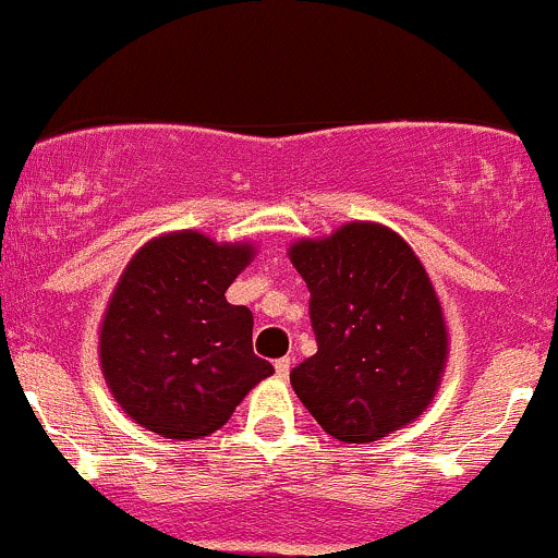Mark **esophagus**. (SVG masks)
<instances>
[{"label":"esophagus","instance_id":"34e87169","mask_svg":"<svg viewBox=\"0 0 558 558\" xmlns=\"http://www.w3.org/2000/svg\"><path fill=\"white\" fill-rule=\"evenodd\" d=\"M274 368H277L279 379H287V374H290V368H292V361L290 357H279V361L274 363Z\"/></svg>","mask_w":558,"mask_h":558}]
</instances>
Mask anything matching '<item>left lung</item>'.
Segmentation results:
<instances>
[{
  "mask_svg": "<svg viewBox=\"0 0 558 558\" xmlns=\"http://www.w3.org/2000/svg\"><path fill=\"white\" fill-rule=\"evenodd\" d=\"M287 255L312 292L317 336L290 383L323 432L366 445L423 415L442 383L448 325L412 246L385 225L350 222Z\"/></svg>",
  "mask_w": 558,
  "mask_h": 558,
  "instance_id": "8db88e82",
  "label": "left lung"
}]
</instances>
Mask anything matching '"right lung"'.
I'll list each match as a JSON object with an SVG mask.
<instances>
[{"label": "right lung", "mask_w": 558, "mask_h": 558, "mask_svg": "<svg viewBox=\"0 0 558 558\" xmlns=\"http://www.w3.org/2000/svg\"><path fill=\"white\" fill-rule=\"evenodd\" d=\"M255 257L195 230L135 252L99 328V366L121 410L168 439L219 432L274 366L252 350V312L225 292Z\"/></svg>", "instance_id": "add662e5"}]
</instances>
